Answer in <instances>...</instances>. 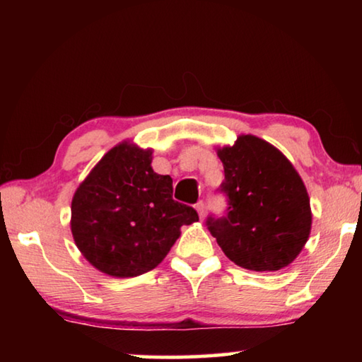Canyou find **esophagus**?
<instances>
[{
  "label": "esophagus",
  "mask_w": 362,
  "mask_h": 362,
  "mask_svg": "<svg viewBox=\"0 0 362 362\" xmlns=\"http://www.w3.org/2000/svg\"><path fill=\"white\" fill-rule=\"evenodd\" d=\"M196 211H198V214H199V218H203V217H204V214H206V207H204V203H203V201H199V203L196 204Z\"/></svg>",
  "instance_id": "obj_1"
}]
</instances>
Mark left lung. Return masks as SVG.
Instances as JSON below:
<instances>
[{"instance_id":"8db88e82","label":"left lung","mask_w":362,"mask_h":362,"mask_svg":"<svg viewBox=\"0 0 362 362\" xmlns=\"http://www.w3.org/2000/svg\"><path fill=\"white\" fill-rule=\"evenodd\" d=\"M225 180L222 216L206 226L231 262L252 272H278L293 262L308 241L310 198L283 153L265 140L241 136L218 150Z\"/></svg>"}]
</instances>
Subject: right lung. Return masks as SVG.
Listing matches in <instances>:
<instances>
[{
    "label": "right lung",
    "mask_w": 362,
    "mask_h": 362,
    "mask_svg": "<svg viewBox=\"0 0 362 362\" xmlns=\"http://www.w3.org/2000/svg\"><path fill=\"white\" fill-rule=\"evenodd\" d=\"M173 179L151 169V150L121 144L110 150L71 201V233L100 272L132 278L150 272L198 222L192 206L173 199Z\"/></svg>",
    "instance_id": "obj_1"
}]
</instances>
